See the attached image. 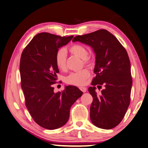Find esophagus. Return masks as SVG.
Masks as SVG:
<instances>
[{
  "label": "esophagus",
  "instance_id": "34e87169",
  "mask_svg": "<svg viewBox=\"0 0 148 148\" xmlns=\"http://www.w3.org/2000/svg\"><path fill=\"white\" fill-rule=\"evenodd\" d=\"M79 89L82 92H84V93H85V92H86V91H87V88L86 87H83V86H80V87H79Z\"/></svg>",
  "mask_w": 148,
  "mask_h": 148
}]
</instances>
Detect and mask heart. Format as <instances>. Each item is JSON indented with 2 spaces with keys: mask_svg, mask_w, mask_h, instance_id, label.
Returning <instances> with one entry per match:
<instances>
[{
  "mask_svg": "<svg viewBox=\"0 0 148 148\" xmlns=\"http://www.w3.org/2000/svg\"><path fill=\"white\" fill-rule=\"evenodd\" d=\"M69 51L79 58H82L84 64L90 62V58L88 56V50L85 46L80 44H74L69 48ZM55 63L60 70L64 71L66 68V51L65 49H61L57 52L55 55ZM90 76V71L88 69L72 72L66 78V82L69 84L75 86H82L86 79Z\"/></svg>",
  "mask_w": 148,
  "mask_h": 148,
  "instance_id": "b5f03b06",
  "label": "heart"
}]
</instances>
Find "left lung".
<instances>
[{
	"label": "left lung",
	"mask_w": 148,
	"mask_h": 148,
	"mask_svg": "<svg viewBox=\"0 0 148 148\" xmlns=\"http://www.w3.org/2000/svg\"><path fill=\"white\" fill-rule=\"evenodd\" d=\"M73 42L88 45L95 54L96 77L88 91L93 97L90 119L95 126L110 130L122 121L130 103L132 87L131 64L126 50L115 36L99 29L74 37ZM104 88L99 96L95 86Z\"/></svg>",
	"instance_id": "left-lung-1"
}]
</instances>
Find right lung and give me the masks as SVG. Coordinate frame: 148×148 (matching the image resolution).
Masks as SVG:
<instances>
[{
	"instance_id": "obj_1",
	"label": "right lung",
	"mask_w": 148,
	"mask_h": 148,
	"mask_svg": "<svg viewBox=\"0 0 148 148\" xmlns=\"http://www.w3.org/2000/svg\"><path fill=\"white\" fill-rule=\"evenodd\" d=\"M73 37L38 33L21 55V88L26 108L36 123L47 130H55L66 124L71 106L83 94L74 86H66L64 90L57 93L53 87L59 72L55 55Z\"/></svg>"
}]
</instances>
